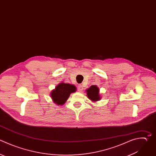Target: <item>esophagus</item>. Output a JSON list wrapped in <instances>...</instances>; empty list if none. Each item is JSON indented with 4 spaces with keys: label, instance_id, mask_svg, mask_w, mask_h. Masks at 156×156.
Instances as JSON below:
<instances>
[{
    "label": "esophagus",
    "instance_id": "34e87169",
    "mask_svg": "<svg viewBox=\"0 0 156 156\" xmlns=\"http://www.w3.org/2000/svg\"><path fill=\"white\" fill-rule=\"evenodd\" d=\"M83 87L81 85H79L78 86H77V90L79 91H82V90H83Z\"/></svg>",
    "mask_w": 156,
    "mask_h": 156
}]
</instances>
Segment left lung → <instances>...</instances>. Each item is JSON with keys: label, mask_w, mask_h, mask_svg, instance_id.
<instances>
[{"label": "left lung", "mask_w": 156, "mask_h": 156, "mask_svg": "<svg viewBox=\"0 0 156 156\" xmlns=\"http://www.w3.org/2000/svg\"><path fill=\"white\" fill-rule=\"evenodd\" d=\"M99 92V88L96 85H92L87 90V97L93 101H97L101 99Z\"/></svg>", "instance_id": "8db88e82"}]
</instances>
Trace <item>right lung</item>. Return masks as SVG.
I'll use <instances>...</instances> for the list:
<instances>
[{
  "label": "right lung",
  "mask_w": 156,
  "mask_h": 156,
  "mask_svg": "<svg viewBox=\"0 0 156 156\" xmlns=\"http://www.w3.org/2000/svg\"><path fill=\"white\" fill-rule=\"evenodd\" d=\"M76 88L69 83H60L51 93L53 101L57 105H63L66 101L71 93L75 92Z\"/></svg>",
  "instance_id": "add662e5"
}]
</instances>
